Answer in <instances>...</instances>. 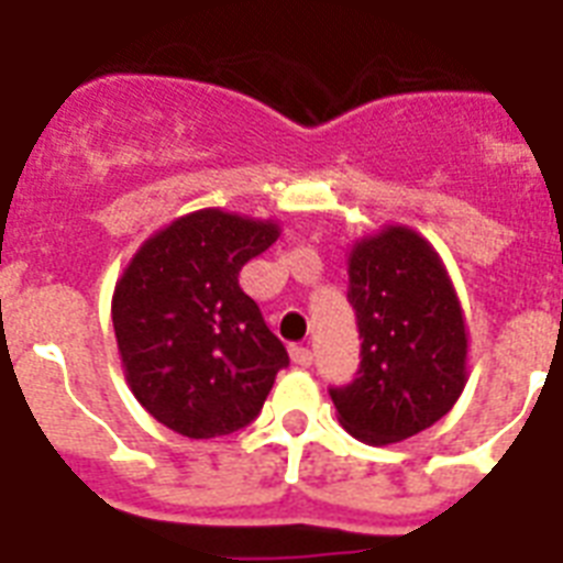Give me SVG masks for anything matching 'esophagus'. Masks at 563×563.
Instances as JSON below:
<instances>
[{
	"mask_svg": "<svg viewBox=\"0 0 563 563\" xmlns=\"http://www.w3.org/2000/svg\"><path fill=\"white\" fill-rule=\"evenodd\" d=\"M289 355L298 366H310L313 364V352L307 349V345H289Z\"/></svg>",
	"mask_w": 563,
	"mask_h": 563,
	"instance_id": "1",
	"label": "esophagus"
}]
</instances>
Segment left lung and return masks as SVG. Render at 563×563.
Listing matches in <instances>:
<instances>
[{
	"label": "left lung",
	"mask_w": 563,
	"mask_h": 563,
	"mask_svg": "<svg viewBox=\"0 0 563 563\" xmlns=\"http://www.w3.org/2000/svg\"><path fill=\"white\" fill-rule=\"evenodd\" d=\"M349 303L361 366L331 387L345 430L366 444L411 439L453 409L465 387L468 334L439 253L409 227H385L349 253Z\"/></svg>",
	"instance_id": "left-lung-1"
}]
</instances>
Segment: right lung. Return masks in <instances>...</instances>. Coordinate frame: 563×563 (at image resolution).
I'll return each instance as SVG.
<instances>
[{"label": "right lung", "mask_w": 563, "mask_h": 563, "mask_svg": "<svg viewBox=\"0 0 563 563\" xmlns=\"http://www.w3.org/2000/svg\"><path fill=\"white\" fill-rule=\"evenodd\" d=\"M274 220L202 208L154 232L112 295L124 378L157 423L187 439L247 427L289 366L241 268L277 241Z\"/></svg>", "instance_id": "obj_1"}]
</instances>
